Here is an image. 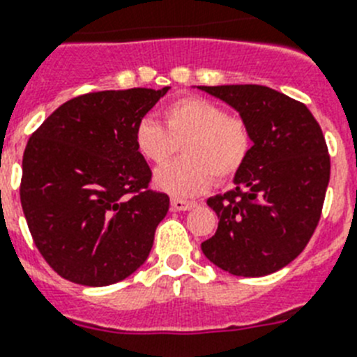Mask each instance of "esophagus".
Masks as SVG:
<instances>
[{"label":"esophagus","instance_id":"esophagus-1","mask_svg":"<svg viewBox=\"0 0 357 357\" xmlns=\"http://www.w3.org/2000/svg\"><path fill=\"white\" fill-rule=\"evenodd\" d=\"M170 206H172V211L176 212H185V211H190L192 206H196V203L187 202V199H179V197H172Z\"/></svg>","mask_w":357,"mask_h":357}]
</instances>
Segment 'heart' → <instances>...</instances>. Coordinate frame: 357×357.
I'll return each mask as SVG.
<instances>
[{
  "mask_svg": "<svg viewBox=\"0 0 357 357\" xmlns=\"http://www.w3.org/2000/svg\"><path fill=\"white\" fill-rule=\"evenodd\" d=\"M163 125L151 118L137 121L134 146L149 163L161 165L181 143L183 158L154 172V187L176 197L205 192L218 179L234 178L252 149L250 127L206 98H181L161 112Z\"/></svg>",
  "mask_w": 357,
  "mask_h": 357,
  "instance_id": "obj_1",
  "label": "heart"
}]
</instances>
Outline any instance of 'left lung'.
<instances>
[{
	"label": "left lung",
	"mask_w": 357,
	"mask_h": 357,
	"mask_svg": "<svg viewBox=\"0 0 357 357\" xmlns=\"http://www.w3.org/2000/svg\"><path fill=\"white\" fill-rule=\"evenodd\" d=\"M197 89L230 105L252 134L234 188L206 199L220 225L203 254L229 274H272L303 252L321 215L331 179L321 127L303 103L268 86Z\"/></svg>",
	"instance_id": "1"
}]
</instances>
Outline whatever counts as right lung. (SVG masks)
<instances>
[{"label":"right lung","instance_id":"right-lung-1","mask_svg":"<svg viewBox=\"0 0 357 357\" xmlns=\"http://www.w3.org/2000/svg\"><path fill=\"white\" fill-rule=\"evenodd\" d=\"M170 86L101 91L54 110L23 154L20 197L36 247L61 278L118 283L151 254L169 196L149 188L137 121Z\"/></svg>","mask_w":357,"mask_h":357}]
</instances>
